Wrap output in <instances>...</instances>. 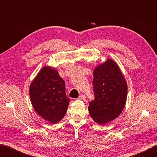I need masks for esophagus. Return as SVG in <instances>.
<instances>
[{
	"label": "esophagus",
	"instance_id": "34e87169",
	"mask_svg": "<svg viewBox=\"0 0 157 157\" xmlns=\"http://www.w3.org/2000/svg\"><path fill=\"white\" fill-rule=\"evenodd\" d=\"M78 99L83 100V101H85V100H86V97H85L84 95H81L78 97Z\"/></svg>",
	"mask_w": 157,
	"mask_h": 157
}]
</instances>
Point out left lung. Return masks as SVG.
<instances>
[{
  "mask_svg": "<svg viewBox=\"0 0 157 157\" xmlns=\"http://www.w3.org/2000/svg\"><path fill=\"white\" fill-rule=\"evenodd\" d=\"M94 100L89 103L91 117L105 124L119 116L124 108L127 83L117 64L111 59L98 66L93 72Z\"/></svg>",
  "mask_w": 157,
  "mask_h": 157,
  "instance_id": "left-lung-1",
  "label": "left lung"
}]
</instances>
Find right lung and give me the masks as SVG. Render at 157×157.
I'll return each instance as SVG.
<instances>
[{
  "label": "right lung",
  "instance_id": "right-lung-1",
  "mask_svg": "<svg viewBox=\"0 0 157 157\" xmlns=\"http://www.w3.org/2000/svg\"><path fill=\"white\" fill-rule=\"evenodd\" d=\"M32 105L37 113L51 124L63 119L69 105L65 81L55 68L44 66L29 87Z\"/></svg>",
  "mask_w": 157,
  "mask_h": 157
}]
</instances>
